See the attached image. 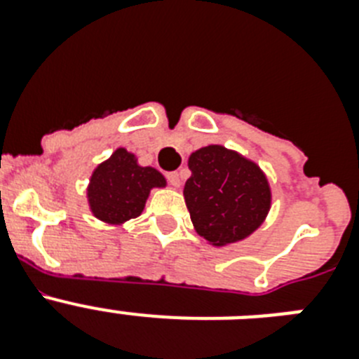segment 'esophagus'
I'll return each mask as SVG.
<instances>
[{
    "label": "esophagus",
    "instance_id": "obj_1",
    "mask_svg": "<svg viewBox=\"0 0 359 359\" xmlns=\"http://www.w3.org/2000/svg\"><path fill=\"white\" fill-rule=\"evenodd\" d=\"M167 180H169L170 185L174 187V189H180V185H182V172H169L167 174Z\"/></svg>",
    "mask_w": 359,
    "mask_h": 359
}]
</instances>
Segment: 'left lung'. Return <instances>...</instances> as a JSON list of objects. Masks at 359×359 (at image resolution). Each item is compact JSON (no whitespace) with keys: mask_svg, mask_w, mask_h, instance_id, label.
I'll use <instances>...</instances> for the list:
<instances>
[{"mask_svg":"<svg viewBox=\"0 0 359 359\" xmlns=\"http://www.w3.org/2000/svg\"><path fill=\"white\" fill-rule=\"evenodd\" d=\"M183 196L196 231L212 246L246 239L264 223L271 189L255 161L223 145H207L189 156Z\"/></svg>","mask_w":359,"mask_h":359,"instance_id":"obj_1","label":"left lung"}]
</instances>
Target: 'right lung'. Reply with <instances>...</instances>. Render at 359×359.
I'll list each match as a JSON object with an SVG mask.
<instances>
[{"label":"right lung","mask_w":359,"mask_h":359,"mask_svg":"<svg viewBox=\"0 0 359 359\" xmlns=\"http://www.w3.org/2000/svg\"><path fill=\"white\" fill-rule=\"evenodd\" d=\"M167 185L154 167H142L128 149L118 147L106 161L95 167L86 189L90 210L98 221L123 224L144 212L152 189Z\"/></svg>","instance_id":"1"}]
</instances>
